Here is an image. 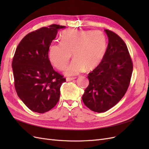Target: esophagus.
<instances>
[{
    "label": "esophagus",
    "mask_w": 149,
    "mask_h": 149,
    "mask_svg": "<svg viewBox=\"0 0 149 149\" xmlns=\"http://www.w3.org/2000/svg\"><path fill=\"white\" fill-rule=\"evenodd\" d=\"M76 79V78H74V77H67V78H66L67 81H70L73 80V79Z\"/></svg>",
    "instance_id": "esophagus-1"
}]
</instances>
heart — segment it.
Listing matches in <instances>:
<instances>
[{
	"instance_id": "heart-1",
	"label": "heart",
	"mask_w": 149,
	"mask_h": 149,
	"mask_svg": "<svg viewBox=\"0 0 149 149\" xmlns=\"http://www.w3.org/2000/svg\"><path fill=\"white\" fill-rule=\"evenodd\" d=\"M60 43L49 48V60L58 70H63L73 53V60L66 68L67 75H76L95 68L104 56L107 42L105 35L99 30H65Z\"/></svg>"
}]
</instances>
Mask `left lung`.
<instances>
[{
  "instance_id": "obj_1",
  "label": "left lung",
  "mask_w": 149,
  "mask_h": 149,
  "mask_svg": "<svg viewBox=\"0 0 149 149\" xmlns=\"http://www.w3.org/2000/svg\"><path fill=\"white\" fill-rule=\"evenodd\" d=\"M109 43L102 60L88 74L82 100L89 109L104 112L118 103L130 83L133 63L127 45L118 35L106 29Z\"/></svg>"
}]
</instances>
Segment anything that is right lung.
<instances>
[{"label":"right lung","mask_w":149,"mask_h":149,"mask_svg":"<svg viewBox=\"0 0 149 149\" xmlns=\"http://www.w3.org/2000/svg\"><path fill=\"white\" fill-rule=\"evenodd\" d=\"M65 26L52 24L31 31L17 46L12 67L18 96L31 111L44 113L60 100L64 76L54 70L48 50L58 30Z\"/></svg>","instance_id":"obj_1"}]
</instances>
